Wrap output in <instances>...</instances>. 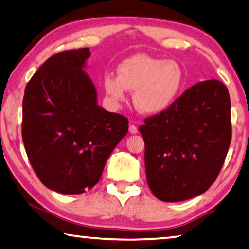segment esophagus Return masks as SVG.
<instances>
[{"mask_svg": "<svg viewBox=\"0 0 249 249\" xmlns=\"http://www.w3.org/2000/svg\"><path fill=\"white\" fill-rule=\"evenodd\" d=\"M129 133L131 134H137V132H139V129H137V127L135 125H129Z\"/></svg>", "mask_w": 249, "mask_h": 249, "instance_id": "esophagus-1", "label": "esophagus"}]
</instances>
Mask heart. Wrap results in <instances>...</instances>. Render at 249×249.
Segmentation results:
<instances>
[{"label": "heart", "mask_w": 249, "mask_h": 249, "mask_svg": "<svg viewBox=\"0 0 249 249\" xmlns=\"http://www.w3.org/2000/svg\"><path fill=\"white\" fill-rule=\"evenodd\" d=\"M184 80V70L178 61L140 53L122 61L117 66V76L106 73L103 89L114 106H120L127 99V90L134 91L133 103L136 109L155 115L176 102Z\"/></svg>", "instance_id": "obj_1"}]
</instances>
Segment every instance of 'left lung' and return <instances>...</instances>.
<instances>
[{
    "label": "left lung",
    "instance_id": "left-lung-1",
    "mask_svg": "<svg viewBox=\"0 0 249 249\" xmlns=\"http://www.w3.org/2000/svg\"><path fill=\"white\" fill-rule=\"evenodd\" d=\"M147 184L159 200L179 202L203 194L217 179L231 140V98L217 79L185 90L164 112L147 118Z\"/></svg>",
    "mask_w": 249,
    "mask_h": 249
}]
</instances>
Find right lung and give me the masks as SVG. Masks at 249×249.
Here are the masks:
<instances>
[{
  "instance_id": "1",
  "label": "right lung",
  "mask_w": 249,
  "mask_h": 249,
  "mask_svg": "<svg viewBox=\"0 0 249 249\" xmlns=\"http://www.w3.org/2000/svg\"><path fill=\"white\" fill-rule=\"evenodd\" d=\"M89 55V48L53 55L24 91L25 152L40 181L59 194L79 195L94 187L128 131L127 118L98 105L85 71Z\"/></svg>"
}]
</instances>
